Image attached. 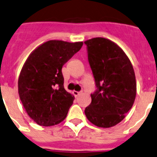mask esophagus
Returning <instances> with one entry per match:
<instances>
[{"mask_svg":"<svg viewBox=\"0 0 157 157\" xmlns=\"http://www.w3.org/2000/svg\"><path fill=\"white\" fill-rule=\"evenodd\" d=\"M81 94V92H77V91H73V95L76 96V97H77V96H79V95Z\"/></svg>","mask_w":157,"mask_h":157,"instance_id":"obj_1","label":"esophagus"}]
</instances>
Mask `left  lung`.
Listing matches in <instances>:
<instances>
[{
    "label": "left lung",
    "mask_w": 157,
    "mask_h": 157,
    "mask_svg": "<svg viewBox=\"0 0 157 157\" xmlns=\"http://www.w3.org/2000/svg\"><path fill=\"white\" fill-rule=\"evenodd\" d=\"M84 43L96 86L84 113L95 126L111 127L124 119L135 100L137 84L133 65L112 41L98 37Z\"/></svg>",
    "instance_id": "left-lung-1"
}]
</instances>
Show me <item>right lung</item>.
<instances>
[{
  "label": "right lung",
  "mask_w": 157,
  "mask_h": 157,
  "mask_svg": "<svg viewBox=\"0 0 157 157\" xmlns=\"http://www.w3.org/2000/svg\"><path fill=\"white\" fill-rule=\"evenodd\" d=\"M82 46V42L50 40L26 60L19 77V95L26 112L39 126H54L66 118L74 96L64 88L62 69Z\"/></svg>",
  "instance_id": "right-lung-1"
}]
</instances>
